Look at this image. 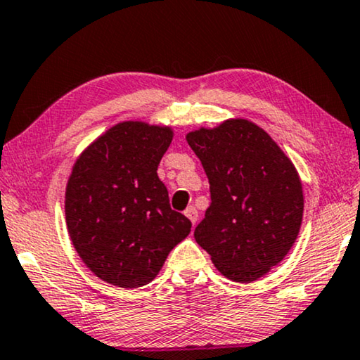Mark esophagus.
I'll return each mask as SVG.
<instances>
[{
    "label": "esophagus",
    "mask_w": 360,
    "mask_h": 360,
    "mask_svg": "<svg viewBox=\"0 0 360 360\" xmlns=\"http://www.w3.org/2000/svg\"><path fill=\"white\" fill-rule=\"evenodd\" d=\"M185 217L188 218V220L195 225V223H197V220H198V212H197V208H195V207H188V208H186V210H185Z\"/></svg>",
    "instance_id": "1"
}]
</instances>
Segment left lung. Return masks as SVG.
<instances>
[{
	"mask_svg": "<svg viewBox=\"0 0 360 360\" xmlns=\"http://www.w3.org/2000/svg\"><path fill=\"white\" fill-rule=\"evenodd\" d=\"M208 176L212 203L195 240L223 276L251 283L296 241L304 197L296 167L258 125L230 119L186 134Z\"/></svg>",
	"mask_w": 360,
	"mask_h": 360,
	"instance_id": "1",
	"label": "left lung"
}]
</instances>
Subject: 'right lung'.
Returning a JSON list of instances; mask_svg holds the SVG:
<instances>
[{
	"instance_id": "obj_1",
	"label": "right lung",
	"mask_w": 360,
	"mask_h": 360,
	"mask_svg": "<svg viewBox=\"0 0 360 360\" xmlns=\"http://www.w3.org/2000/svg\"><path fill=\"white\" fill-rule=\"evenodd\" d=\"M174 132L120 122L89 146L66 186V223L86 266L114 286L140 288L188 236L191 221L170 208L157 169Z\"/></svg>"
}]
</instances>
